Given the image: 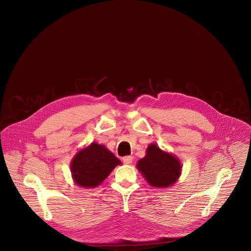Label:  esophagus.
I'll return each instance as SVG.
<instances>
[{
  "instance_id": "34e87169",
  "label": "esophagus",
  "mask_w": 251,
  "mask_h": 251,
  "mask_svg": "<svg viewBox=\"0 0 251 251\" xmlns=\"http://www.w3.org/2000/svg\"><path fill=\"white\" fill-rule=\"evenodd\" d=\"M123 162L125 163V164H127V165H130L132 162H133V157L132 156H125V157H123Z\"/></svg>"
}]
</instances>
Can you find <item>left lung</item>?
<instances>
[{
    "label": "left lung",
    "mask_w": 251,
    "mask_h": 251,
    "mask_svg": "<svg viewBox=\"0 0 251 251\" xmlns=\"http://www.w3.org/2000/svg\"><path fill=\"white\" fill-rule=\"evenodd\" d=\"M137 168L151 186L166 188L176 182L182 167L176 157L163 152L156 144H151L146 156L138 162Z\"/></svg>",
    "instance_id": "1"
}]
</instances>
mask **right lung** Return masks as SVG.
Segmentation results:
<instances>
[{
  "instance_id": "obj_1",
  "label": "right lung",
  "mask_w": 251,
  "mask_h": 251,
  "mask_svg": "<svg viewBox=\"0 0 251 251\" xmlns=\"http://www.w3.org/2000/svg\"><path fill=\"white\" fill-rule=\"evenodd\" d=\"M121 161L104 146L96 143L79 151L71 162V174L83 188L99 186Z\"/></svg>"
}]
</instances>
